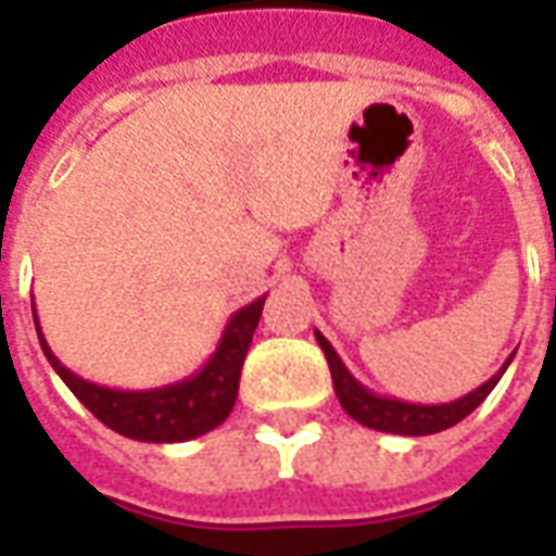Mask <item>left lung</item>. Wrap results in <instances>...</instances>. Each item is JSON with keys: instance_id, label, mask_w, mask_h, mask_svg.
Wrapping results in <instances>:
<instances>
[{"instance_id": "left-lung-1", "label": "left lung", "mask_w": 556, "mask_h": 556, "mask_svg": "<svg viewBox=\"0 0 556 556\" xmlns=\"http://www.w3.org/2000/svg\"><path fill=\"white\" fill-rule=\"evenodd\" d=\"M315 339L325 351L327 366H330V378H333V390H337L339 405L345 408L351 419H357L361 426L375 431H390V434H405V438H419V434H434V431H443L462 422V419L470 414L473 408L482 405V399L489 396L491 390L497 387L501 375L506 372V366L513 363V357L503 363L501 372H494L485 381L479 384L477 390H470L467 396L455 399V402H441V405H419V402H405V399L381 396V393H372L369 387H363L354 375L349 372V366L342 363L333 345L327 342L318 330H315Z\"/></svg>"}]
</instances>
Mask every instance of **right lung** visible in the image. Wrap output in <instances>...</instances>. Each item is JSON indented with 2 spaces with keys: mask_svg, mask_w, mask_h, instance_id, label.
<instances>
[{
  "mask_svg": "<svg viewBox=\"0 0 556 556\" xmlns=\"http://www.w3.org/2000/svg\"><path fill=\"white\" fill-rule=\"evenodd\" d=\"M265 298H255L253 303H247L231 315L217 349L199 372L184 381H175V384L154 387V390H115V387L91 384L86 378L71 372L67 366H62V361L50 351L41 325H38V315H35V330H38V342H41L55 375L71 387V393L101 419L106 429L134 438V441L181 443L217 429L235 408L243 357L253 342Z\"/></svg>",
  "mask_w": 556,
  "mask_h": 556,
  "instance_id": "right-lung-1",
  "label": "right lung"
}]
</instances>
